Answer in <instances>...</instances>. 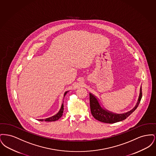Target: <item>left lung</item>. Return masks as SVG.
I'll return each instance as SVG.
<instances>
[{"mask_svg": "<svg viewBox=\"0 0 156 156\" xmlns=\"http://www.w3.org/2000/svg\"><path fill=\"white\" fill-rule=\"evenodd\" d=\"M142 92H141V86L140 88L139 96L138 98L137 102L133 108L130 111L124 113H115L113 112L109 111L106 109L104 107L101 106L99 102V99L92 94H89V99H90V112L95 119L98 120L106 123H114L122 121L126 119L128 116H129L136 108L138 107L140 102Z\"/></svg>", "mask_w": 156, "mask_h": 156, "instance_id": "left-lung-1", "label": "left lung"}]
</instances>
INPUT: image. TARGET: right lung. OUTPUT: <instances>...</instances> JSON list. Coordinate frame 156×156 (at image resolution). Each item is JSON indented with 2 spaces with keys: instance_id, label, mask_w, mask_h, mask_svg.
<instances>
[{
  "instance_id": "1",
  "label": "right lung",
  "mask_w": 156,
  "mask_h": 156,
  "mask_svg": "<svg viewBox=\"0 0 156 156\" xmlns=\"http://www.w3.org/2000/svg\"><path fill=\"white\" fill-rule=\"evenodd\" d=\"M69 90H67L66 92H65L64 93V97L66 96V95L67 94V92H68ZM63 103H64V101H63ZM62 103V105H61V109H59V112L55 114V115L52 116L51 117H50V118H46V119H38L39 121H41V122H43V121H45V122H54V121H56L62 116V114H63V112H64V104Z\"/></svg>"
}]
</instances>
